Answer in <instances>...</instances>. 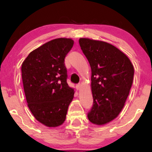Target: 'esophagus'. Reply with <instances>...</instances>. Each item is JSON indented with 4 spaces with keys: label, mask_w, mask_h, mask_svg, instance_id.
I'll use <instances>...</instances> for the list:
<instances>
[{
    "label": "esophagus",
    "mask_w": 152,
    "mask_h": 152,
    "mask_svg": "<svg viewBox=\"0 0 152 152\" xmlns=\"http://www.w3.org/2000/svg\"><path fill=\"white\" fill-rule=\"evenodd\" d=\"M80 87H81V84L80 83H78V84H76V88H77V89H78V90H79L80 88Z\"/></svg>",
    "instance_id": "1"
}]
</instances>
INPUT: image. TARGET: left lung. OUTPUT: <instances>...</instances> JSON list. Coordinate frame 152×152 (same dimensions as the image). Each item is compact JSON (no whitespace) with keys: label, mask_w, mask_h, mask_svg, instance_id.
<instances>
[{"label":"left lung","mask_w":152,"mask_h":152,"mask_svg":"<svg viewBox=\"0 0 152 152\" xmlns=\"http://www.w3.org/2000/svg\"><path fill=\"white\" fill-rule=\"evenodd\" d=\"M79 44L92 72L93 105L88 118L95 125H104L115 119L124 107L134 68L127 56L110 43L80 38Z\"/></svg>","instance_id":"8db88e82"}]
</instances>
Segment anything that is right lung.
Returning a JSON list of instances; mask_svg holds the SVG:
<instances>
[{
  "label": "right lung",
  "instance_id": "right-lung-1",
  "mask_svg": "<svg viewBox=\"0 0 152 152\" xmlns=\"http://www.w3.org/2000/svg\"><path fill=\"white\" fill-rule=\"evenodd\" d=\"M74 41L58 38L31 51L21 66L22 80L28 107L33 116L49 127L65 121L74 89L67 83L64 59Z\"/></svg>",
  "mask_w": 152,
  "mask_h": 152
}]
</instances>
